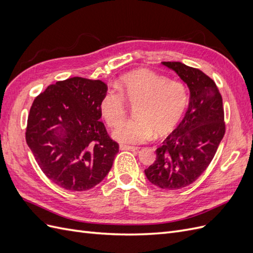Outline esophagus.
<instances>
[{
	"instance_id": "34e87169",
	"label": "esophagus",
	"mask_w": 253,
	"mask_h": 253,
	"mask_svg": "<svg viewBox=\"0 0 253 253\" xmlns=\"http://www.w3.org/2000/svg\"><path fill=\"white\" fill-rule=\"evenodd\" d=\"M119 149L122 151H138V148L137 147H131V145H126V144H120Z\"/></svg>"
}]
</instances>
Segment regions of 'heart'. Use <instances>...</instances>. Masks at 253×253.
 Returning a JSON list of instances; mask_svg holds the SVG:
<instances>
[{"label":"heart","instance_id":"1","mask_svg":"<svg viewBox=\"0 0 253 253\" xmlns=\"http://www.w3.org/2000/svg\"><path fill=\"white\" fill-rule=\"evenodd\" d=\"M103 95L100 111L106 124L117 126L125 118L126 102L134 105V115L114 129V138L122 143L138 144L152 136L172 132L185 116L189 105V91L180 80L149 70L128 73Z\"/></svg>","mask_w":253,"mask_h":253}]
</instances>
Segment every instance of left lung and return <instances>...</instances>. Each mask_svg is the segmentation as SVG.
<instances>
[{
  "instance_id": "8db88e82",
  "label": "left lung",
  "mask_w": 253,
  "mask_h": 253,
  "mask_svg": "<svg viewBox=\"0 0 253 253\" xmlns=\"http://www.w3.org/2000/svg\"><path fill=\"white\" fill-rule=\"evenodd\" d=\"M187 83L189 108L178 126L156 150V160L145 176L166 190L194 182L208 168L225 135L223 98L210 77L181 62H163Z\"/></svg>"
}]
</instances>
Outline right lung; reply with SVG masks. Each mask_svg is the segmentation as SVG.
Instances as JSON below:
<instances>
[{
  "label": "right lung",
  "instance_id": "1",
  "mask_svg": "<svg viewBox=\"0 0 253 253\" xmlns=\"http://www.w3.org/2000/svg\"><path fill=\"white\" fill-rule=\"evenodd\" d=\"M106 91L100 80L73 77L50 84L30 108L26 142L45 176L65 190L94 188L119 151L100 121Z\"/></svg>",
  "mask_w": 253,
  "mask_h": 253
}]
</instances>
